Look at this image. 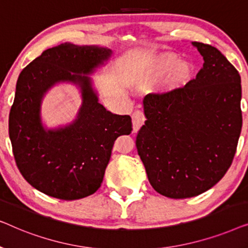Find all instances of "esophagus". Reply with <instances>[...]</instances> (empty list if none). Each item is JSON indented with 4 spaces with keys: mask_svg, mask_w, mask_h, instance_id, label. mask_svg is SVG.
I'll return each mask as SVG.
<instances>
[{
    "mask_svg": "<svg viewBox=\"0 0 248 248\" xmlns=\"http://www.w3.org/2000/svg\"><path fill=\"white\" fill-rule=\"evenodd\" d=\"M145 117L143 111L141 110H135L133 115H132V123H133V131L137 133V132L140 130V127L144 124Z\"/></svg>",
    "mask_w": 248,
    "mask_h": 248,
    "instance_id": "obj_1",
    "label": "esophagus"
}]
</instances>
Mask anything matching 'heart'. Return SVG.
Returning a JSON list of instances; mask_svg holds the SVG:
<instances>
[{
    "instance_id": "b5f03b06",
    "label": "heart",
    "mask_w": 248,
    "mask_h": 248,
    "mask_svg": "<svg viewBox=\"0 0 248 248\" xmlns=\"http://www.w3.org/2000/svg\"><path fill=\"white\" fill-rule=\"evenodd\" d=\"M194 73L195 66L192 62L178 61V56L174 53H162L145 59L139 65L135 83L142 89L150 88L166 75L162 91L169 93L184 88L193 79Z\"/></svg>"
}]
</instances>
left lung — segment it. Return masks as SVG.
I'll return each instance as SVG.
<instances>
[{"instance_id":"1","label":"left lung","mask_w":248,"mask_h":248,"mask_svg":"<svg viewBox=\"0 0 248 248\" xmlns=\"http://www.w3.org/2000/svg\"><path fill=\"white\" fill-rule=\"evenodd\" d=\"M192 45L203 67L182 89L144 97L135 141L151 186L170 199L202 194L225 176L243 124L238 71L216 47Z\"/></svg>"}]
</instances>
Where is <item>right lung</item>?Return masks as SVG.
<instances>
[{
	"label": "right lung",
	"instance_id": "add662e5",
	"mask_svg": "<svg viewBox=\"0 0 248 248\" xmlns=\"http://www.w3.org/2000/svg\"><path fill=\"white\" fill-rule=\"evenodd\" d=\"M110 55L104 47L64 43L44 50L20 73L9 135L23 178L44 194L66 201L93 194L103 183L115 140L132 132L131 117L107 110L86 77ZM60 82L77 84L83 105L73 124L46 130L40 117L41 100Z\"/></svg>",
	"mask_w": 248,
	"mask_h": 248
}]
</instances>
